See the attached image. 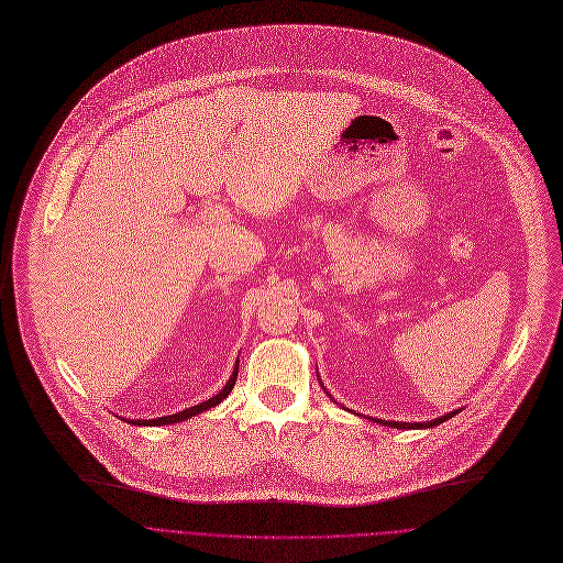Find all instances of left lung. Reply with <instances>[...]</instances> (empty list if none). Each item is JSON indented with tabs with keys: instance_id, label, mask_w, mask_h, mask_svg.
I'll return each instance as SVG.
<instances>
[{
	"instance_id": "left-lung-1",
	"label": "left lung",
	"mask_w": 563,
	"mask_h": 563,
	"mask_svg": "<svg viewBox=\"0 0 563 563\" xmlns=\"http://www.w3.org/2000/svg\"><path fill=\"white\" fill-rule=\"evenodd\" d=\"M319 377V375H317ZM323 386V384H321ZM323 390H325V386H323ZM328 393V390H325ZM330 395V393H328ZM330 399L334 401V397L330 395ZM345 408V406H343ZM347 411V408H345ZM460 411V408H455V411H451V413H444V416H440V418H435V420H431V422H388V420H377V418H371L373 422H377V424H384V427H390V429H431V427H438V424H442V422H446L449 418H453L455 413ZM352 413V411H350ZM360 416V413H356Z\"/></svg>"
}]
</instances>
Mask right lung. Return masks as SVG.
Here are the masks:
<instances>
[{
  "mask_svg": "<svg viewBox=\"0 0 563 563\" xmlns=\"http://www.w3.org/2000/svg\"><path fill=\"white\" fill-rule=\"evenodd\" d=\"M238 364H240V362H235V368H233L229 382L222 386L220 393H216L213 397L203 399V401H199V404H195V406L184 408V411H179V413H173V416H166V418H155V420H130V418H121V416H119V418L125 420V422H130V424H134V427H164V424L168 427V424H175V422H184V420H188V418H195V416H199V413H203V411H209V408L218 406L222 399L229 397V393L233 390L235 379H238Z\"/></svg>",
  "mask_w": 563,
  "mask_h": 563,
  "instance_id": "add662e5",
  "label": "right lung"
}]
</instances>
